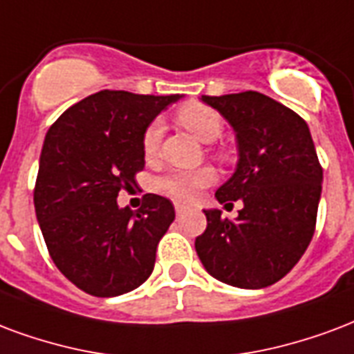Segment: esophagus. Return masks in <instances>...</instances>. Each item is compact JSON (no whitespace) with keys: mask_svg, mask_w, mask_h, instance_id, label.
Masks as SVG:
<instances>
[{"mask_svg":"<svg viewBox=\"0 0 354 354\" xmlns=\"http://www.w3.org/2000/svg\"><path fill=\"white\" fill-rule=\"evenodd\" d=\"M174 210H176V216H182V214H184V212L187 210V206H185V204L176 203V204H174Z\"/></svg>","mask_w":354,"mask_h":354,"instance_id":"1","label":"esophagus"}]
</instances>
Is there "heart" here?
I'll use <instances>...</instances> for the list:
<instances>
[{
	"label": "heart",
	"instance_id": "heart-1",
	"mask_svg": "<svg viewBox=\"0 0 354 354\" xmlns=\"http://www.w3.org/2000/svg\"><path fill=\"white\" fill-rule=\"evenodd\" d=\"M176 118L180 125H184L185 129L193 133L203 142H214L223 131L221 116L214 109L204 106V104H185L178 111ZM161 138H163V124L159 120H153L142 135L144 156H156ZM214 178H216V174L208 167L197 170H185V172H170V174L157 178L156 187L157 191H161L169 197L178 198V201H193L198 195V191L208 187L214 182Z\"/></svg>",
	"mask_w": 354,
	"mask_h": 354
}]
</instances>
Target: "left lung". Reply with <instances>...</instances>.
Masks as SVG:
<instances>
[{
    "mask_svg": "<svg viewBox=\"0 0 354 354\" xmlns=\"http://www.w3.org/2000/svg\"><path fill=\"white\" fill-rule=\"evenodd\" d=\"M236 131V172L216 191L242 201L236 219L204 210L195 250L206 272L240 289H263L287 276L308 250L317 223L323 167L308 124L259 91L203 95Z\"/></svg>",
    "mask_w": 354,
    "mask_h": 354,
    "instance_id": "8db88e82",
    "label": "left lung"
}]
</instances>
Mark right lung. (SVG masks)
Instances as JSON below:
<instances>
[{
    "instance_id": "1",
    "label": "right lung",
    "mask_w": 354,
    "mask_h": 354,
    "mask_svg": "<svg viewBox=\"0 0 354 354\" xmlns=\"http://www.w3.org/2000/svg\"><path fill=\"white\" fill-rule=\"evenodd\" d=\"M178 99L97 91L69 106L44 137L33 189L39 227L57 270L91 297L129 292L153 270L174 206L146 193L133 212L116 198L137 185L146 127Z\"/></svg>"
}]
</instances>
